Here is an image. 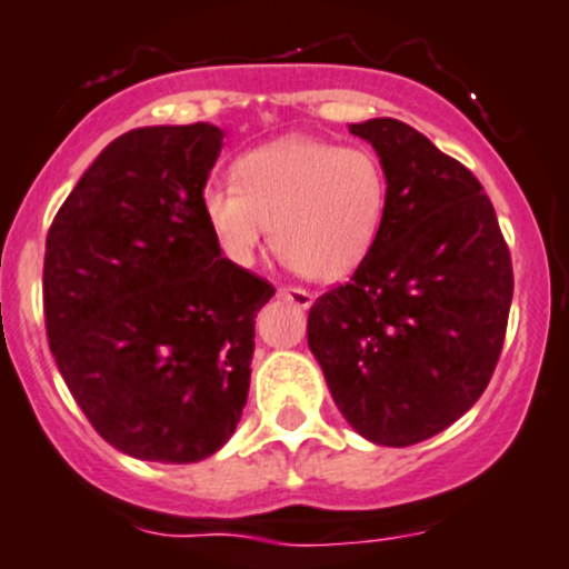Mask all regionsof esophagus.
Here are the masks:
<instances>
[{"instance_id":"esophagus-1","label":"esophagus","mask_w":569,"mask_h":569,"mask_svg":"<svg viewBox=\"0 0 569 569\" xmlns=\"http://www.w3.org/2000/svg\"><path fill=\"white\" fill-rule=\"evenodd\" d=\"M280 300H289L297 308H310L313 305V295L308 289H300V286H280L278 289Z\"/></svg>"}]
</instances>
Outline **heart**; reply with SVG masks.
<instances>
[{
    "label": "heart",
    "mask_w": 569,
    "mask_h": 569,
    "mask_svg": "<svg viewBox=\"0 0 569 569\" xmlns=\"http://www.w3.org/2000/svg\"><path fill=\"white\" fill-rule=\"evenodd\" d=\"M390 179L368 147L283 139L244 152L234 182H209L201 212L231 264H250L269 237L308 278H338L373 244Z\"/></svg>",
    "instance_id": "heart-1"
}]
</instances>
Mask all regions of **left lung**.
<instances>
[{
    "label": "left lung",
    "instance_id": "8db88e82",
    "mask_svg": "<svg viewBox=\"0 0 569 569\" xmlns=\"http://www.w3.org/2000/svg\"><path fill=\"white\" fill-rule=\"evenodd\" d=\"M390 179L385 220L343 286L308 313V346L340 415L409 447L486 392L512 302L510 248L477 177L406 122L349 124Z\"/></svg>",
    "mask_w": 569,
    "mask_h": 569
}]
</instances>
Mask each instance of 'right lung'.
<instances>
[{"mask_svg": "<svg viewBox=\"0 0 569 569\" xmlns=\"http://www.w3.org/2000/svg\"><path fill=\"white\" fill-rule=\"evenodd\" d=\"M220 147L207 122L130 130L48 229V346L124 456L196 463L231 439L248 400L253 319L274 289L220 256L201 212Z\"/></svg>", "mask_w": 569, "mask_h": 569, "instance_id": "right-lung-1", "label": "right lung"}]
</instances>
